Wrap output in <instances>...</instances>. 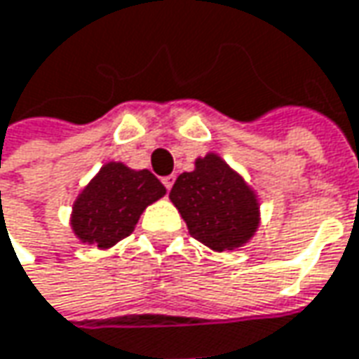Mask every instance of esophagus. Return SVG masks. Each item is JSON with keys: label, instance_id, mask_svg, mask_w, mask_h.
I'll return each instance as SVG.
<instances>
[{"label": "esophagus", "instance_id": "1", "mask_svg": "<svg viewBox=\"0 0 359 359\" xmlns=\"http://www.w3.org/2000/svg\"><path fill=\"white\" fill-rule=\"evenodd\" d=\"M161 182H163L165 189H171L173 182H175V175H173V173H171V175H165V177H161Z\"/></svg>", "mask_w": 359, "mask_h": 359}]
</instances>
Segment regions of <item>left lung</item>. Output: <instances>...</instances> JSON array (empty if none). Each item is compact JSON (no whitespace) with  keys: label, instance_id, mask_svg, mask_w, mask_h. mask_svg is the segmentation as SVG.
<instances>
[{"label":"left lung","instance_id":"1","mask_svg":"<svg viewBox=\"0 0 359 359\" xmlns=\"http://www.w3.org/2000/svg\"><path fill=\"white\" fill-rule=\"evenodd\" d=\"M170 200L189 234L216 252L246 244L260 224L255 189L216 153L198 157L194 171L175 180Z\"/></svg>","mask_w":359,"mask_h":359}]
</instances>
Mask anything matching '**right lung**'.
I'll use <instances>...</instances> for the list:
<instances>
[{"label":"right lung","instance_id":"obj_1","mask_svg":"<svg viewBox=\"0 0 359 359\" xmlns=\"http://www.w3.org/2000/svg\"><path fill=\"white\" fill-rule=\"evenodd\" d=\"M163 196V184L149 170L109 161L74 200L72 232L84 244L111 248L129 236L143 210Z\"/></svg>","mask_w":359,"mask_h":359}]
</instances>
